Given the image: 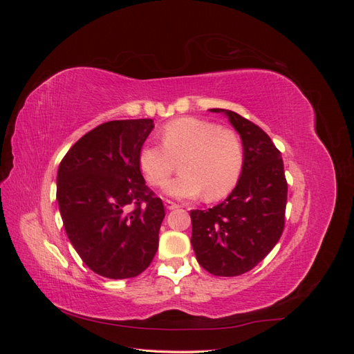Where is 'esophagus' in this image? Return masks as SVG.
I'll list each match as a JSON object with an SVG mask.
<instances>
[{
	"label": "esophagus",
	"instance_id": "34e87169",
	"mask_svg": "<svg viewBox=\"0 0 354 354\" xmlns=\"http://www.w3.org/2000/svg\"><path fill=\"white\" fill-rule=\"evenodd\" d=\"M165 207H167L168 209H176V208H178L180 205H178V203H176L174 201H169V199H165Z\"/></svg>",
	"mask_w": 354,
	"mask_h": 354
}]
</instances>
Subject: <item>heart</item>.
<instances>
[{
	"instance_id": "heart-1",
	"label": "heart",
	"mask_w": 354,
	"mask_h": 354,
	"mask_svg": "<svg viewBox=\"0 0 354 354\" xmlns=\"http://www.w3.org/2000/svg\"><path fill=\"white\" fill-rule=\"evenodd\" d=\"M160 145H145L138 152L147 183L162 187L180 160L181 174L167 186V194L190 199L203 194L208 201L221 199L238 185L243 168V143L230 128L201 118H178L160 130Z\"/></svg>"
}]
</instances>
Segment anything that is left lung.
Wrapping results in <instances>:
<instances>
[{
    "label": "left lung",
    "mask_w": 354,
    "mask_h": 354,
    "mask_svg": "<svg viewBox=\"0 0 354 354\" xmlns=\"http://www.w3.org/2000/svg\"><path fill=\"white\" fill-rule=\"evenodd\" d=\"M227 115L243 143V168L226 201L190 211L192 246L198 263L214 276H239L263 261L285 227L288 183L272 138L236 112Z\"/></svg>",
    "instance_id": "obj_1"
}]
</instances>
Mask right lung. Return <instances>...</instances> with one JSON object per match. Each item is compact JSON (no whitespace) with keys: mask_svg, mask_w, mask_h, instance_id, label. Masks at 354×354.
I'll return each instance as SVG.
<instances>
[{"mask_svg":"<svg viewBox=\"0 0 354 354\" xmlns=\"http://www.w3.org/2000/svg\"><path fill=\"white\" fill-rule=\"evenodd\" d=\"M152 130V120L100 124L59 165L56 196L68 238L85 266L109 279L140 274L158 251L164 203L138 167Z\"/></svg>","mask_w":354,"mask_h":354,"instance_id":"1","label":"right lung"}]
</instances>
